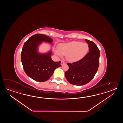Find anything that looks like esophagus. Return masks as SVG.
Instances as JSON below:
<instances>
[{
  "label": "esophagus",
  "mask_w": 123,
  "mask_h": 123,
  "mask_svg": "<svg viewBox=\"0 0 123 123\" xmlns=\"http://www.w3.org/2000/svg\"><path fill=\"white\" fill-rule=\"evenodd\" d=\"M65 63V62H63V61H61V65H63V64H64Z\"/></svg>",
  "instance_id": "obj_1"
}]
</instances>
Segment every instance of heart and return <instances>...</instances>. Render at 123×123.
<instances>
[{"label":"heart","instance_id":"b5f03b06","mask_svg":"<svg viewBox=\"0 0 123 123\" xmlns=\"http://www.w3.org/2000/svg\"><path fill=\"white\" fill-rule=\"evenodd\" d=\"M89 50V46L86 43L71 41L59 45L55 50V54L59 57L66 55L67 60L75 62L81 60L85 56Z\"/></svg>","mask_w":123,"mask_h":123}]
</instances>
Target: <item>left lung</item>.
Instances as JSON below:
<instances>
[{
  "mask_svg": "<svg viewBox=\"0 0 123 123\" xmlns=\"http://www.w3.org/2000/svg\"><path fill=\"white\" fill-rule=\"evenodd\" d=\"M85 40L89 46V52L79 61L67 63L69 69L65 73V77L71 84L75 85L88 83L94 78L99 66V50L94 42Z\"/></svg>",
  "mask_w": 123,
  "mask_h": 123,
  "instance_id": "1",
  "label": "left lung"
}]
</instances>
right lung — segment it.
I'll use <instances>...</instances> for the list:
<instances>
[{"instance_id":"1","label":"right lung","mask_w":123,"mask_h":123,"mask_svg":"<svg viewBox=\"0 0 123 123\" xmlns=\"http://www.w3.org/2000/svg\"><path fill=\"white\" fill-rule=\"evenodd\" d=\"M53 39L45 35L37 34L30 37L24 44L21 53V62L26 74L36 81H47L61 62H54L52 49L46 53L39 52V46L43 42L53 45Z\"/></svg>"}]
</instances>
